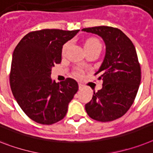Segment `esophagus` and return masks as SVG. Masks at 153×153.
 Here are the masks:
<instances>
[{
	"instance_id": "34e87169",
	"label": "esophagus",
	"mask_w": 153,
	"mask_h": 153,
	"mask_svg": "<svg viewBox=\"0 0 153 153\" xmlns=\"http://www.w3.org/2000/svg\"><path fill=\"white\" fill-rule=\"evenodd\" d=\"M78 85H79V90H82V89L84 88V85H83V84H80V83H79V84H78Z\"/></svg>"
}]
</instances>
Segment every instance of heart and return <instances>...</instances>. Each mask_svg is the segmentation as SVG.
<instances>
[{
	"instance_id": "obj_1",
	"label": "heart",
	"mask_w": 153,
	"mask_h": 153,
	"mask_svg": "<svg viewBox=\"0 0 153 153\" xmlns=\"http://www.w3.org/2000/svg\"><path fill=\"white\" fill-rule=\"evenodd\" d=\"M69 45V43H66L64 45L62 48V54H65V51L67 50L68 47ZM102 48V45H101V42L99 41V40L95 37H90V38H88L87 40H85V42H84V48H85L86 51H88V50H91V49H94V48ZM76 75L79 76L81 75L82 71L81 70H76L75 73Z\"/></svg>"
}]
</instances>
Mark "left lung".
<instances>
[{
  "instance_id": "left-lung-1",
  "label": "left lung",
  "mask_w": 153,
  "mask_h": 153,
  "mask_svg": "<svg viewBox=\"0 0 153 153\" xmlns=\"http://www.w3.org/2000/svg\"><path fill=\"white\" fill-rule=\"evenodd\" d=\"M105 44V55L94 75L102 79V88L85 105L88 116L100 122L123 117L132 105L141 83V67L133 43L120 30L111 26L84 28Z\"/></svg>"
}]
</instances>
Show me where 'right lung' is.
<instances>
[{
  "instance_id": "right-lung-1",
  "label": "right lung",
  "mask_w": 153,
  "mask_h": 153,
  "mask_svg": "<svg viewBox=\"0 0 153 153\" xmlns=\"http://www.w3.org/2000/svg\"><path fill=\"white\" fill-rule=\"evenodd\" d=\"M79 31L57 29L33 31L24 36L14 50L10 86L26 116L40 124L62 120L68 105L78 91L75 79L60 84L51 78V68L62 61L64 44Z\"/></svg>"
}]
</instances>
